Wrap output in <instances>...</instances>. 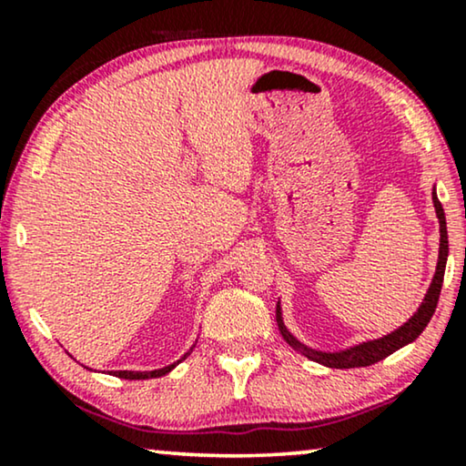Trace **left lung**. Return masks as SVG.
I'll list each match as a JSON object with an SVG mask.
<instances>
[{
	"label": "left lung",
	"mask_w": 466,
	"mask_h": 466,
	"mask_svg": "<svg viewBox=\"0 0 466 466\" xmlns=\"http://www.w3.org/2000/svg\"><path fill=\"white\" fill-rule=\"evenodd\" d=\"M432 203H435V212H437V218H439V233H441V239H439L437 271H435V278H432V282L429 286V292H426L422 305H420L416 314H413L410 320L403 324V327H399L397 330H392V333L380 337V339L359 343V346L348 348V350H339V352H320V350H311L308 346H303V343L299 341L297 337H292L289 333V329L284 327L282 309H279V303H278V309H276L278 327H279V333H282L286 343L295 348L297 352L308 356L309 360L320 362V365H324V367L354 369V367H369V365H373V362L384 360L386 356L397 352L399 348H403V346H407V343H411L413 339H418V335L426 329V324L431 322V318L437 309L439 295H441V286H443L445 263H448V250H450V248H448V227H445V214H443L441 203H439V199H437L435 190H432Z\"/></svg>",
	"instance_id": "left-lung-1"
}]
</instances>
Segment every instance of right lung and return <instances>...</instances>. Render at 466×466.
Here are the masks:
<instances>
[{
    "mask_svg": "<svg viewBox=\"0 0 466 466\" xmlns=\"http://www.w3.org/2000/svg\"><path fill=\"white\" fill-rule=\"evenodd\" d=\"M195 348V346H193ZM190 348V350H193ZM190 352H187L182 356L180 360L177 362H182L184 359H187ZM177 362H174V365H169V367H163V369H155V371H114L112 375H116V378H123V380H150V378H161V375H165V373H169L171 369H174Z\"/></svg>",
    "mask_w": 466,
    "mask_h": 466,
    "instance_id": "1",
    "label": "right lung"
}]
</instances>
